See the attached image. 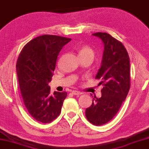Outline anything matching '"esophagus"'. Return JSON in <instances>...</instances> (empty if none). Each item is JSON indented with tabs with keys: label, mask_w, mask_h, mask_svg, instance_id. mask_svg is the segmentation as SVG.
<instances>
[{
	"label": "esophagus",
	"mask_w": 149,
	"mask_h": 149,
	"mask_svg": "<svg viewBox=\"0 0 149 149\" xmlns=\"http://www.w3.org/2000/svg\"><path fill=\"white\" fill-rule=\"evenodd\" d=\"M72 94L74 95H80V94H82V92H80V91L73 90V91H72Z\"/></svg>",
	"instance_id": "34e87169"
}]
</instances>
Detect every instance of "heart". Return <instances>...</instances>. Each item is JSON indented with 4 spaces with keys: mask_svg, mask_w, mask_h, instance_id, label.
<instances>
[{
    "mask_svg": "<svg viewBox=\"0 0 149 149\" xmlns=\"http://www.w3.org/2000/svg\"><path fill=\"white\" fill-rule=\"evenodd\" d=\"M78 53L80 59L88 56H94V51L88 46H80L78 51Z\"/></svg>",
    "mask_w": 149,
    "mask_h": 149,
    "instance_id": "1",
    "label": "heart"
}]
</instances>
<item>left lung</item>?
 Segmentation results:
<instances>
[{
  "instance_id": "left-lung-1",
  "label": "left lung",
  "mask_w": 149,
  "mask_h": 149,
  "mask_svg": "<svg viewBox=\"0 0 149 149\" xmlns=\"http://www.w3.org/2000/svg\"><path fill=\"white\" fill-rule=\"evenodd\" d=\"M104 44L101 66L96 79L103 85L101 98H93L85 110L87 120L95 126L105 124L113 119L126 99L130 87V58L123 44L106 33H96Z\"/></svg>"
}]
</instances>
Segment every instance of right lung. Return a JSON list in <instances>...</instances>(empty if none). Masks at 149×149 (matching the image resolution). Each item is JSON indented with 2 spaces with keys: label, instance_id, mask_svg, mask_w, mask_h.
Returning a JSON list of instances; mask_svg holds the SVG:
<instances>
[{
  "label": "right lung",
  "instance_id": "right-lung-1",
  "mask_svg": "<svg viewBox=\"0 0 149 149\" xmlns=\"http://www.w3.org/2000/svg\"><path fill=\"white\" fill-rule=\"evenodd\" d=\"M71 39L44 35L27 43L17 62L23 103L29 114L41 123L52 122L60 115L67 92L50 94L51 82L59 53Z\"/></svg>",
  "mask_w": 149,
  "mask_h": 149
}]
</instances>
